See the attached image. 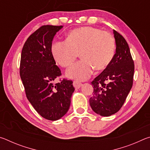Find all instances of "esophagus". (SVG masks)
Returning a JSON list of instances; mask_svg holds the SVG:
<instances>
[{"label":"esophagus","mask_w":150,"mask_h":150,"mask_svg":"<svg viewBox=\"0 0 150 150\" xmlns=\"http://www.w3.org/2000/svg\"><path fill=\"white\" fill-rule=\"evenodd\" d=\"M73 87H74L76 88V89H78V88H79L81 87V86L83 85L82 83L79 82V81H73Z\"/></svg>","instance_id":"34e87169"}]
</instances>
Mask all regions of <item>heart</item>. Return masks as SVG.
<instances>
[{"label": "heart", "instance_id": "obj_1", "mask_svg": "<svg viewBox=\"0 0 150 150\" xmlns=\"http://www.w3.org/2000/svg\"><path fill=\"white\" fill-rule=\"evenodd\" d=\"M116 44L112 35L100 29L83 26L71 30L65 42L56 41L51 46L55 62L63 67L71 65L78 56L82 59L66 72L69 78L85 81L93 69L100 71L110 65L115 54Z\"/></svg>", "mask_w": 150, "mask_h": 150}]
</instances>
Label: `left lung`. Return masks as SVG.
I'll list each match as a JSON object with an SVG mask.
<instances>
[{"label": "left lung", "instance_id": "8db88e82", "mask_svg": "<svg viewBox=\"0 0 150 150\" xmlns=\"http://www.w3.org/2000/svg\"><path fill=\"white\" fill-rule=\"evenodd\" d=\"M113 34L115 56L110 65L91 82L93 93L90 106L103 116H110L120 110L133 85L134 64L128 44L116 30Z\"/></svg>", "mask_w": 150, "mask_h": 150}]
</instances>
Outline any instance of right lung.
<instances>
[{"label": "right lung", "instance_id": "right-lung-1", "mask_svg": "<svg viewBox=\"0 0 150 150\" xmlns=\"http://www.w3.org/2000/svg\"><path fill=\"white\" fill-rule=\"evenodd\" d=\"M62 28L40 27L25 42L20 59V75L28 100L43 118L52 121L67 112L75 91L71 80L53 83L62 73L51 53V46L55 35Z\"/></svg>", "mask_w": 150, "mask_h": 150}]
</instances>
